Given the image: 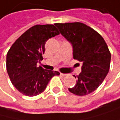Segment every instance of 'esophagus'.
I'll list each match as a JSON object with an SVG mask.
<instances>
[{"instance_id": "esophagus-1", "label": "esophagus", "mask_w": 120, "mask_h": 120, "mask_svg": "<svg viewBox=\"0 0 120 120\" xmlns=\"http://www.w3.org/2000/svg\"><path fill=\"white\" fill-rule=\"evenodd\" d=\"M60 75L61 76H63V77H66L67 75H66V74H63V73H60Z\"/></svg>"}]
</instances>
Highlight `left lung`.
<instances>
[{
    "label": "left lung",
    "instance_id": "left-lung-1",
    "mask_svg": "<svg viewBox=\"0 0 120 120\" xmlns=\"http://www.w3.org/2000/svg\"><path fill=\"white\" fill-rule=\"evenodd\" d=\"M54 25L71 43L74 59L82 63L77 84L69 88V91L78 96L91 94L103 82L110 68L111 52L105 40L94 29L82 23Z\"/></svg>",
    "mask_w": 120,
    "mask_h": 120
}]
</instances>
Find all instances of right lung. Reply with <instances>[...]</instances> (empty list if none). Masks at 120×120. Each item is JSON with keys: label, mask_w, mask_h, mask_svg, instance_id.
<instances>
[{"label": "right lung", "mask_w": 120, "mask_h": 120, "mask_svg": "<svg viewBox=\"0 0 120 120\" xmlns=\"http://www.w3.org/2000/svg\"><path fill=\"white\" fill-rule=\"evenodd\" d=\"M60 33L52 24L35 25L15 40L6 55V70L10 80L21 94L34 97L45 91L58 71L46 70L37 63L43 60L47 40Z\"/></svg>", "instance_id": "add662e5"}]
</instances>
